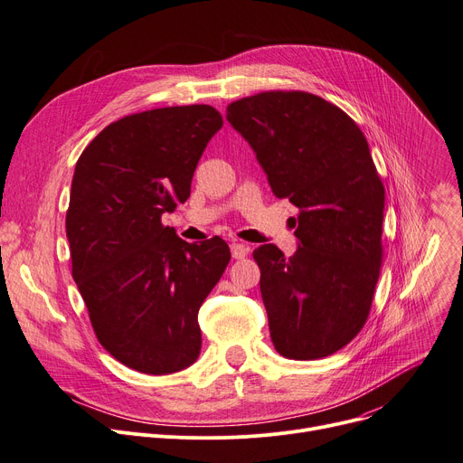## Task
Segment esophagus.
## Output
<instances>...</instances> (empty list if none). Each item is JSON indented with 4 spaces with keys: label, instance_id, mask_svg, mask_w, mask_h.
Masks as SVG:
<instances>
[{
    "label": "esophagus",
    "instance_id": "obj_1",
    "mask_svg": "<svg viewBox=\"0 0 463 463\" xmlns=\"http://www.w3.org/2000/svg\"><path fill=\"white\" fill-rule=\"evenodd\" d=\"M232 256L235 258V260H242L244 256H248V252H250V246L248 244H244V242H241V241H235V242H232Z\"/></svg>",
    "mask_w": 463,
    "mask_h": 463
}]
</instances>
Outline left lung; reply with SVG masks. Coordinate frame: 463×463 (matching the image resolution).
<instances>
[{
  "label": "left lung",
  "mask_w": 463,
  "mask_h": 463,
  "mask_svg": "<svg viewBox=\"0 0 463 463\" xmlns=\"http://www.w3.org/2000/svg\"><path fill=\"white\" fill-rule=\"evenodd\" d=\"M272 193L297 205L293 258L254 250L274 348L318 360L360 334L373 306L383 246V184L367 138L337 105L304 90H267L228 105Z\"/></svg>",
  "instance_id": "obj_1"
}]
</instances>
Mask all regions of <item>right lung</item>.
Instances as JSON below:
<instances>
[{
	"instance_id": "1",
	"label": "right lung",
	"mask_w": 463,
	"mask_h": 463,
	"mask_svg": "<svg viewBox=\"0 0 463 463\" xmlns=\"http://www.w3.org/2000/svg\"><path fill=\"white\" fill-rule=\"evenodd\" d=\"M222 128L211 105L128 115L76 163L66 211L72 276L99 345L126 367L170 374L196 362L198 309L232 254L221 237L189 244L161 222L191 194Z\"/></svg>"
}]
</instances>
